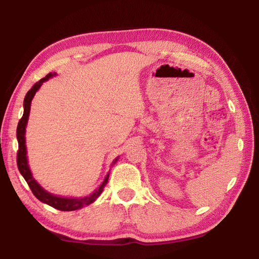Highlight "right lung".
<instances>
[{
	"instance_id": "1",
	"label": "right lung",
	"mask_w": 259,
	"mask_h": 259,
	"mask_svg": "<svg viewBox=\"0 0 259 259\" xmlns=\"http://www.w3.org/2000/svg\"><path fill=\"white\" fill-rule=\"evenodd\" d=\"M53 75H56V73H49L46 78L41 79L38 82L33 85L29 92L26 93V96L24 98V112L22 118L19 121L18 124V129H16V137H18V142H19V150H18V158H16V162H18V168L20 174L23 176V178L29 185L30 189L32 190L33 195H34L38 200L47 203V205L51 206L56 209H59V210L62 211H72L76 210V209H81L82 207H84L87 205H90L93 201H95L97 198L101 195V192L104 188V186L107 185L108 179H109V174L107 175V177L104 178L103 183L100 185L98 189L92 192L91 195L83 197V198H64V197H59L56 195H52L50 192H48L45 190L42 187L36 183V180L33 178V176L31 174V170L29 168V164H27V158H26V147H25V128H26V123H27V119H29V114H30V109H31V101L33 97H34L35 92L40 89V87L45 81H48L50 78H52ZM118 159H115L113 163H115Z\"/></svg>"
}]
</instances>
